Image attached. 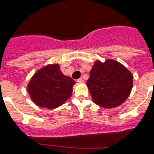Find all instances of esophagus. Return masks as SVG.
<instances>
[{"instance_id":"esophagus-1","label":"esophagus","mask_w":154,"mask_h":154,"mask_svg":"<svg viewBox=\"0 0 154 154\" xmlns=\"http://www.w3.org/2000/svg\"><path fill=\"white\" fill-rule=\"evenodd\" d=\"M77 82H80V83L84 82V79H83V77H81V78H79V79L77 80Z\"/></svg>"}]
</instances>
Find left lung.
I'll use <instances>...</instances> for the list:
<instances>
[{"label":"left lung","mask_w":154,"mask_h":154,"mask_svg":"<svg viewBox=\"0 0 154 154\" xmlns=\"http://www.w3.org/2000/svg\"><path fill=\"white\" fill-rule=\"evenodd\" d=\"M133 75L116 60H97L90 71L87 86L92 98L103 108L117 107L129 96L133 88Z\"/></svg>","instance_id":"1"}]
</instances>
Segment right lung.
I'll use <instances>...</instances> for the list:
<instances>
[{
	"label": "right lung",
	"instance_id": "obj_1",
	"mask_svg": "<svg viewBox=\"0 0 154 154\" xmlns=\"http://www.w3.org/2000/svg\"><path fill=\"white\" fill-rule=\"evenodd\" d=\"M74 84L71 77L63 74L57 64L49 65L33 75L27 90L36 105L53 109L69 98Z\"/></svg>",
	"mask_w": 154,
	"mask_h": 154
}]
</instances>
